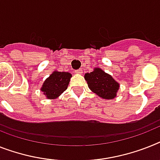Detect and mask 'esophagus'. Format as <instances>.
<instances>
[{"label":"esophagus","instance_id":"obj_1","mask_svg":"<svg viewBox=\"0 0 160 160\" xmlns=\"http://www.w3.org/2000/svg\"><path fill=\"white\" fill-rule=\"evenodd\" d=\"M76 74H82L83 72H82V70H77V71H76Z\"/></svg>","mask_w":160,"mask_h":160}]
</instances>
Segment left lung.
<instances>
[{
  "mask_svg": "<svg viewBox=\"0 0 160 160\" xmlns=\"http://www.w3.org/2000/svg\"><path fill=\"white\" fill-rule=\"evenodd\" d=\"M88 88L101 98L114 99L117 96L119 84L111 75L101 68H95L92 72L84 75Z\"/></svg>",
  "mask_w": 160,
  "mask_h": 160,
  "instance_id": "8db88e82",
  "label": "left lung"
}]
</instances>
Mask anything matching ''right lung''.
<instances>
[{"instance_id":"obj_1","label":"right lung","mask_w":160,"mask_h":160,"mask_svg":"<svg viewBox=\"0 0 160 160\" xmlns=\"http://www.w3.org/2000/svg\"><path fill=\"white\" fill-rule=\"evenodd\" d=\"M72 74L54 71L43 83L41 91L46 98L56 99L68 88Z\"/></svg>"}]
</instances>
